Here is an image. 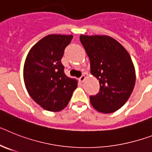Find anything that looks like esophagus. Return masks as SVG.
Returning <instances> with one entry per match:
<instances>
[{
  "instance_id": "obj_1",
  "label": "esophagus",
  "mask_w": 152,
  "mask_h": 152,
  "mask_svg": "<svg viewBox=\"0 0 152 152\" xmlns=\"http://www.w3.org/2000/svg\"><path fill=\"white\" fill-rule=\"evenodd\" d=\"M85 79H86V77H85V75H82L80 78H79V81H81V82H84L85 81Z\"/></svg>"
}]
</instances>
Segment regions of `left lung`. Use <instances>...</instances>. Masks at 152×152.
<instances>
[{"label":"left lung","instance_id":"8db88e82","mask_svg":"<svg viewBox=\"0 0 152 152\" xmlns=\"http://www.w3.org/2000/svg\"><path fill=\"white\" fill-rule=\"evenodd\" d=\"M80 40L90 60L92 76L100 88L90 96L94 109L112 113L122 107L132 93L136 81L134 65L126 50L111 36L81 35Z\"/></svg>","mask_w":152,"mask_h":152}]
</instances>
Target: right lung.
Masks as SVG:
<instances>
[{"label":"right lung","mask_w":152,"mask_h":152,"mask_svg":"<svg viewBox=\"0 0 152 152\" xmlns=\"http://www.w3.org/2000/svg\"><path fill=\"white\" fill-rule=\"evenodd\" d=\"M72 35L50 34L32 46L24 64V82L29 96L42 109L59 112L67 106L77 81L64 74L61 63Z\"/></svg>","instance_id":"obj_1"}]
</instances>
